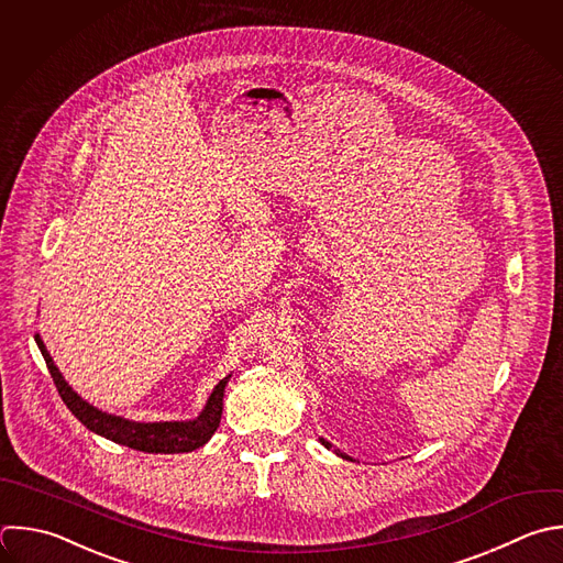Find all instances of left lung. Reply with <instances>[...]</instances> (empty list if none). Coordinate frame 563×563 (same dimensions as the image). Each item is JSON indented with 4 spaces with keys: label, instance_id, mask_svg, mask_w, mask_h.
I'll list each match as a JSON object with an SVG mask.
<instances>
[{
    "label": "left lung",
    "instance_id": "1",
    "mask_svg": "<svg viewBox=\"0 0 563 563\" xmlns=\"http://www.w3.org/2000/svg\"><path fill=\"white\" fill-rule=\"evenodd\" d=\"M319 442H321V444H323V446H325V449H332V451H334V453H336V455H341V457H345V460H352V457H350V455H347V453H343V451H339V449H334V446H332V442H328V440H325V438H319Z\"/></svg>",
    "mask_w": 563,
    "mask_h": 563
}]
</instances>
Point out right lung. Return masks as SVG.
Here are the masks:
<instances>
[{
  "instance_id": "obj_1",
  "label": "right lung",
  "mask_w": 563,
  "mask_h": 563,
  "mask_svg": "<svg viewBox=\"0 0 563 563\" xmlns=\"http://www.w3.org/2000/svg\"><path fill=\"white\" fill-rule=\"evenodd\" d=\"M35 341L44 354V361L51 369V376L59 389V396L64 398V402L68 405V409L95 433L136 449V451H145V453H189L196 451L200 446H205L211 435L216 433V429L220 427V418H222V400H224V387L229 385V376H224L211 391V396L207 398L205 409L194 418V420H161V422H139V420H130L117 413H108L95 405H90L88 400H84L64 378V374L59 372V367L55 365L51 352L44 345L42 334H35Z\"/></svg>"
}]
</instances>
